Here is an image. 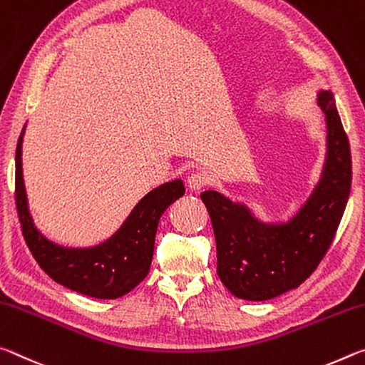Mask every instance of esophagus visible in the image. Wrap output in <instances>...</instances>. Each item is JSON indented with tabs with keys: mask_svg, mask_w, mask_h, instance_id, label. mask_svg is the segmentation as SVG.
Listing matches in <instances>:
<instances>
[{
	"mask_svg": "<svg viewBox=\"0 0 365 365\" xmlns=\"http://www.w3.org/2000/svg\"><path fill=\"white\" fill-rule=\"evenodd\" d=\"M208 182H210V178H208V175L204 171H195L187 178V186L192 190H199L202 187H205Z\"/></svg>",
	"mask_w": 365,
	"mask_h": 365,
	"instance_id": "obj_1",
	"label": "esophagus"
}]
</instances>
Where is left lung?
<instances>
[{
    "label": "left lung",
    "instance_id": "8db88e82",
    "mask_svg": "<svg viewBox=\"0 0 365 365\" xmlns=\"http://www.w3.org/2000/svg\"><path fill=\"white\" fill-rule=\"evenodd\" d=\"M327 121V160L320 181L288 223H264L246 205L217 190L200 194L217 239V273L232 296L268 301L314 273L331 246L351 190V148L333 93L319 92Z\"/></svg>",
    "mask_w": 365,
    "mask_h": 365
}]
</instances>
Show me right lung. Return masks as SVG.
<instances>
[{"label": "right lung", "mask_w": 365, "mask_h": 365, "mask_svg": "<svg viewBox=\"0 0 365 365\" xmlns=\"http://www.w3.org/2000/svg\"><path fill=\"white\" fill-rule=\"evenodd\" d=\"M26 129V126H24ZM16 147V207L24 239L43 272L66 288L97 299L128 294L150 270L155 235L163 212L184 195L181 179L165 182L134 207L126 222L105 242L73 249L48 241L35 228L22 179V135Z\"/></svg>", "instance_id": "1"}]
</instances>
